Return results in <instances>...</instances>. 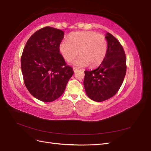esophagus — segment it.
Segmentation results:
<instances>
[{
	"mask_svg": "<svg viewBox=\"0 0 151 151\" xmlns=\"http://www.w3.org/2000/svg\"><path fill=\"white\" fill-rule=\"evenodd\" d=\"M77 70H78V68H77V67H73V70H74V72H76Z\"/></svg>",
	"mask_w": 151,
	"mask_h": 151,
	"instance_id": "obj_1",
	"label": "esophagus"
}]
</instances>
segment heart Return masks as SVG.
I'll use <instances>...</instances> for the list:
<instances>
[{
    "mask_svg": "<svg viewBox=\"0 0 151 151\" xmlns=\"http://www.w3.org/2000/svg\"><path fill=\"white\" fill-rule=\"evenodd\" d=\"M62 55L67 61H71L79 53L81 55L74 60L78 67L90 65L92 68L101 64L106 57L108 42L103 35L86 31L75 32L68 39L63 40L59 45Z\"/></svg>",
    "mask_w": 151,
    "mask_h": 151,
    "instance_id": "1",
    "label": "heart"
}]
</instances>
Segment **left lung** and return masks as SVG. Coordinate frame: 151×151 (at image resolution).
<instances>
[{
	"label": "left lung",
	"instance_id": "obj_1",
	"mask_svg": "<svg viewBox=\"0 0 151 151\" xmlns=\"http://www.w3.org/2000/svg\"><path fill=\"white\" fill-rule=\"evenodd\" d=\"M105 38L108 50L104 60L96 69L84 71L86 93L96 102L105 101L116 94L127 70L125 53L119 41L109 33Z\"/></svg>",
	"mask_w": 151,
	"mask_h": 151
}]
</instances>
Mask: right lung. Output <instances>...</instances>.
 Segmentation results:
<instances>
[{"label": "right lung", "instance_id": "1", "mask_svg": "<svg viewBox=\"0 0 151 151\" xmlns=\"http://www.w3.org/2000/svg\"><path fill=\"white\" fill-rule=\"evenodd\" d=\"M63 31L47 26L38 30L27 42L21 59L24 83L35 98L52 102L61 96L74 74L60 53Z\"/></svg>", "mask_w": 151, "mask_h": 151}]
</instances>
